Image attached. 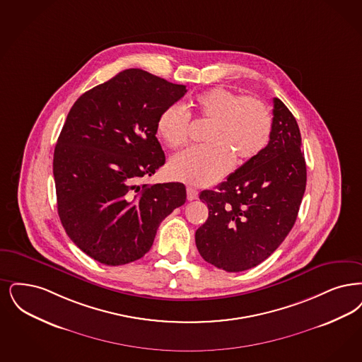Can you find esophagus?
<instances>
[{
    "label": "esophagus",
    "instance_id": "1",
    "mask_svg": "<svg viewBox=\"0 0 362 362\" xmlns=\"http://www.w3.org/2000/svg\"><path fill=\"white\" fill-rule=\"evenodd\" d=\"M187 199L188 201H195L198 199V191H195L194 188H187Z\"/></svg>",
    "mask_w": 362,
    "mask_h": 362
}]
</instances>
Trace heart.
<instances>
[{
	"mask_svg": "<svg viewBox=\"0 0 362 362\" xmlns=\"http://www.w3.org/2000/svg\"><path fill=\"white\" fill-rule=\"evenodd\" d=\"M192 107L198 119L210 125L204 148H188L170 160L171 175L195 187L217 183L229 173L232 160L244 165L256 159L269 143L272 117L264 102L214 87L197 95ZM160 139L173 148L186 144L189 113L180 103L167 106L158 119Z\"/></svg>",
	"mask_w": 362,
	"mask_h": 362,
	"instance_id": "1",
	"label": "heart"
}]
</instances>
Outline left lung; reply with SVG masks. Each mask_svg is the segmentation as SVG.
I'll use <instances>...</instances> for the list:
<instances>
[{
	"mask_svg": "<svg viewBox=\"0 0 362 362\" xmlns=\"http://www.w3.org/2000/svg\"><path fill=\"white\" fill-rule=\"evenodd\" d=\"M307 182L302 137L288 107L274 98L269 143L217 189L199 199L209 218L195 233L204 260L226 272L250 269L268 259L291 232Z\"/></svg>",
	"mask_w": 362,
	"mask_h": 362,
	"instance_id": "8db88e82",
	"label": "left lung"
}]
</instances>
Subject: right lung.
Returning <instances> with one entry per match:
<instances>
[{
	"label": "right lung",
	"mask_w": 362,
	"mask_h": 362,
	"mask_svg": "<svg viewBox=\"0 0 362 362\" xmlns=\"http://www.w3.org/2000/svg\"><path fill=\"white\" fill-rule=\"evenodd\" d=\"M186 91L129 69L74 103L55 146L54 177L62 225L91 259L113 267L141 259L160 222L186 202L183 183L139 185L165 163L158 119Z\"/></svg>",
	"instance_id": "1"
}]
</instances>
